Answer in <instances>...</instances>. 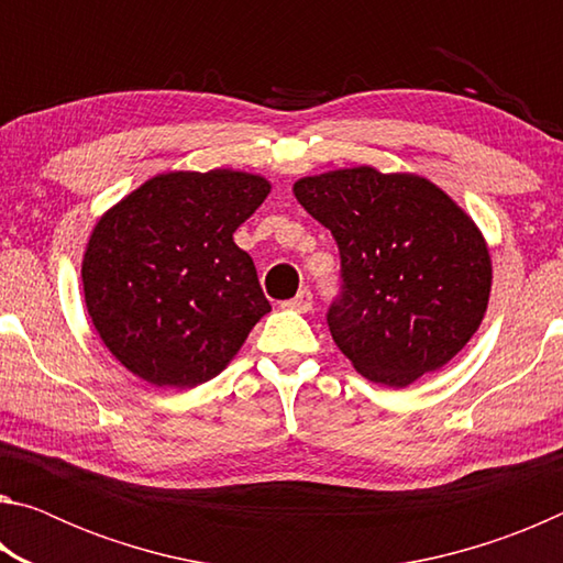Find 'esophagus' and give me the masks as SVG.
I'll return each mask as SVG.
<instances>
[{
    "label": "esophagus",
    "mask_w": 563,
    "mask_h": 563,
    "mask_svg": "<svg viewBox=\"0 0 563 563\" xmlns=\"http://www.w3.org/2000/svg\"><path fill=\"white\" fill-rule=\"evenodd\" d=\"M285 308L295 310V312H308L312 308V292L310 290H300L292 300L285 302Z\"/></svg>",
    "instance_id": "34e87169"
}]
</instances>
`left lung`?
Here are the masks:
<instances>
[{
	"label": "left lung",
	"mask_w": 563,
	"mask_h": 563,
	"mask_svg": "<svg viewBox=\"0 0 563 563\" xmlns=\"http://www.w3.org/2000/svg\"><path fill=\"white\" fill-rule=\"evenodd\" d=\"M292 194L340 247L330 335L362 377L407 387L444 367L479 330L492 255L440 186L373 166L295 180Z\"/></svg>",
	"instance_id": "obj_1"
}]
</instances>
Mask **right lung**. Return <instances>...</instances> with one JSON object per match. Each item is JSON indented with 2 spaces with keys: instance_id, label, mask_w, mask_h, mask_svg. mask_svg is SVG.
Masks as SVG:
<instances>
[{
  "instance_id": "add662e5",
  "label": "right lung",
  "mask_w": 563,
  "mask_h": 563,
  "mask_svg": "<svg viewBox=\"0 0 563 563\" xmlns=\"http://www.w3.org/2000/svg\"><path fill=\"white\" fill-rule=\"evenodd\" d=\"M271 194L245 170H170L99 218L81 263L84 302L123 367L188 389L223 373L271 302L233 233Z\"/></svg>"
}]
</instances>
